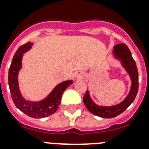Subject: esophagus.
Segmentation results:
<instances>
[{
    "label": "esophagus",
    "mask_w": 149,
    "mask_h": 149,
    "mask_svg": "<svg viewBox=\"0 0 149 149\" xmlns=\"http://www.w3.org/2000/svg\"><path fill=\"white\" fill-rule=\"evenodd\" d=\"M74 77L77 79H83L84 78V73L80 71H77L74 73Z\"/></svg>",
    "instance_id": "esophagus-1"
}]
</instances>
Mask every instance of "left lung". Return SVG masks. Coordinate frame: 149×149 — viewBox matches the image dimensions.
Returning <instances> with one entry per match:
<instances>
[{
  "mask_svg": "<svg viewBox=\"0 0 149 149\" xmlns=\"http://www.w3.org/2000/svg\"><path fill=\"white\" fill-rule=\"evenodd\" d=\"M113 58L120 63L129 76L132 84L129 93L122 101L112 106H99L92 100L89 91H86L84 97V103L90 112L96 116L104 118H112L117 117L126 110L134 101L139 90V72L136 63L132 58L129 49L125 44H118L112 50Z\"/></svg>",
  "mask_w": 149,
  "mask_h": 149,
  "instance_id": "obj_1",
  "label": "left lung"
}]
</instances>
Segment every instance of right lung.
<instances>
[{
    "mask_svg": "<svg viewBox=\"0 0 149 149\" xmlns=\"http://www.w3.org/2000/svg\"><path fill=\"white\" fill-rule=\"evenodd\" d=\"M34 43L29 42L17 49L13 57L8 71V85L15 106L29 117L42 118L54 113L58 108L63 92L73 83L72 79L63 81L56 85L44 99L32 101L22 96L18 84V73L22 68V58L26 52L31 49Z\"/></svg>",
    "mask_w": 149,
    "mask_h": 149,
    "instance_id": "right-lung-1",
    "label": "right lung"
}]
</instances>
